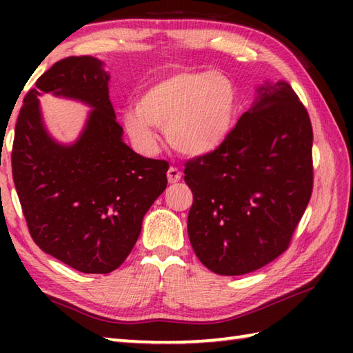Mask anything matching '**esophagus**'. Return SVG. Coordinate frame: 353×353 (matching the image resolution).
Returning a JSON list of instances; mask_svg holds the SVG:
<instances>
[{"instance_id":"34e87169","label":"esophagus","mask_w":353,"mask_h":353,"mask_svg":"<svg viewBox=\"0 0 353 353\" xmlns=\"http://www.w3.org/2000/svg\"><path fill=\"white\" fill-rule=\"evenodd\" d=\"M166 176H168L170 183H177L182 179V172H181V170H177L176 166H171L168 172H166Z\"/></svg>"}]
</instances>
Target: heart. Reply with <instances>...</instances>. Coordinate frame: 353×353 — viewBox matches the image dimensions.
Masks as SVG:
<instances>
[{
  "label": "heart",
  "instance_id": "1",
  "mask_svg": "<svg viewBox=\"0 0 353 353\" xmlns=\"http://www.w3.org/2000/svg\"><path fill=\"white\" fill-rule=\"evenodd\" d=\"M135 107L124 112L123 124L140 148H155V126L165 129L176 151L202 155L216 149L234 129L238 92L235 82L219 71L185 70L149 85Z\"/></svg>",
  "mask_w": 353,
  "mask_h": 353
}]
</instances>
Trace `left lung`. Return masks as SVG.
I'll use <instances>...</instances> for the list:
<instances>
[{
  "label": "left lung",
  "mask_w": 353,
  "mask_h": 353,
  "mask_svg": "<svg viewBox=\"0 0 353 353\" xmlns=\"http://www.w3.org/2000/svg\"><path fill=\"white\" fill-rule=\"evenodd\" d=\"M227 139L185 163L193 191L188 236L202 265L243 276L276 260L290 241L313 190V129L291 85L256 88Z\"/></svg>",
  "instance_id": "1"
}]
</instances>
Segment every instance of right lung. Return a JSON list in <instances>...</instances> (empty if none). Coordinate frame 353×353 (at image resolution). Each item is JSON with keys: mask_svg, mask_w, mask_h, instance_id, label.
<instances>
[{"mask_svg": "<svg viewBox=\"0 0 353 353\" xmlns=\"http://www.w3.org/2000/svg\"><path fill=\"white\" fill-rule=\"evenodd\" d=\"M103 65L92 56H71L45 71L23 99L12 146V176L32 240L85 274L121 266L139 240L143 216L168 183L165 160L141 157L123 141ZM41 92L94 109L73 145L46 132Z\"/></svg>", "mask_w": 353, "mask_h": 353, "instance_id": "1", "label": "right lung"}]
</instances>
